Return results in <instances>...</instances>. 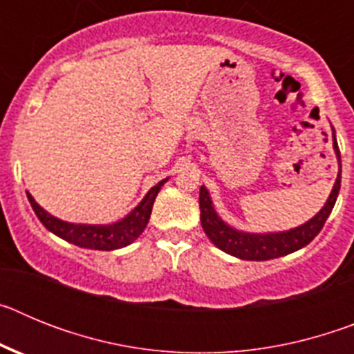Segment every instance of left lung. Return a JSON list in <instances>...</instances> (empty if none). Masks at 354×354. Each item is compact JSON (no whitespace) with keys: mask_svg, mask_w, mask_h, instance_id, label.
<instances>
[{"mask_svg":"<svg viewBox=\"0 0 354 354\" xmlns=\"http://www.w3.org/2000/svg\"><path fill=\"white\" fill-rule=\"evenodd\" d=\"M331 131H333L331 133L333 150H335L337 161H339V174H337L335 184H333V189L328 196L326 204L314 218H310L299 227L283 230V232H243V230H237V228L230 227L221 220L214 205H212L207 187L202 186L200 187V221H202V228H204V232L207 234L212 245L223 250L228 255L243 259V261H270V259H278L292 252H298L303 246L308 245L321 232V228H323L324 221L328 220L340 192V175H342L340 150L335 138V129L331 127Z\"/></svg>","mask_w":354,"mask_h":354,"instance_id":"left-lung-1","label":"left lung"}]
</instances>
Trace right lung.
Segmentation results:
<instances>
[{
	"instance_id": "1",
	"label": "right lung",
	"mask_w": 354,
	"mask_h": 354,
	"mask_svg": "<svg viewBox=\"0 0 354 354\" xmlns=\"http://www.w3.org/2000/svg\"><path fill=\"white\" fill-rule=\"evenodd\" d=\"M168 179H162L154 187H150L147 195L143 196L142 202L126 218H122V220L108 225L71 223V221H64L60 218H56V216L49 214L46 209L40 207L30 193H26V195L31 207L35 211L37 218L42 221V225L48 228L49 232L68 241L72 245L80 246V248L104 250V252H109V250L124 248V246L131 245L133 241L138 239L140 234L145 230L147 223H149L156 196H158L159 189H161V186Z\"/></svg>"
}]
</instances>
